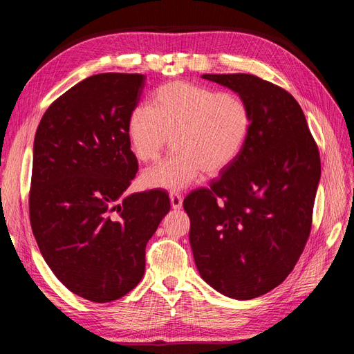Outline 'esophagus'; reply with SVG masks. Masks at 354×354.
Instances as JSON below:
<instances>
[{"label": "esophagus", "instance_id": "obj_1", "mask_svg": "<svg viewBox=\"0 0 354 354\" xmlns=\"http://www.w3.org/2000/svg\"><path fill=\"white\" fill-rule=\"evenodd\" d=\"M169 201H171V207H173L174 209H180L181 207H183V195L177 194V192H171Z\"/></svg>", "mask_w": 354, "mask_h": 354}]
</instances>
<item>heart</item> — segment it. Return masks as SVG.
<instances>
[{
  "label": "heart",
  "instance_id": "obj_1",
  "mask_svg": "<svg viewBox=\"0 0 354 354\" xmlns=\"http://www.w3.org/2000/svg\"><path fill=\"white\" fill-rule=\"evenodd\" d=\"M250 106L236 93L208 85L173 81L160 85L151 103L128 116L127 133L136 158L156 162L169 145L174 153L147 169L142 183L152 189L181 190L202 174L217 176L241 156L251 131Z\"/></svg>",
  "mask_w": 354,
  "mask_h": 354
}]
</instances>
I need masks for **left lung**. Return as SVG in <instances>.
Returning a JSON list of instances; mask_svg holds the SVG:
<instances>
[{
	"label": "left lung",
	"instance_id": "left-lung-1",
	"mask_svg": "<svg viewBox=\"0 0 354 354\" xmlns=\"http://www.w3.org/2000/svg\"><path fill=\"white\" fill-rule=\"evenodd\" d=\"M250 106L241 156L183 202L201 277L223 295L251 299L292 272L312 230L320 156L301 106L250 73H205Z\"/></svg>",
	"mask_w": 354,
	"mask_h": 354
}]
</instances>
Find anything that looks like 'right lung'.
<instances>
[{"instance_id":"obj_1","label":"right lung","mask_w":354,"mask_h":354,"mask_svg":"<svg viewBox=\"0 0 354 354\" xmlns=\"http://www.w3.org/2000/svg\"><path fill=\"white\" fill-rule=\"evenodd\" d=\"M145 81L142 73L85 78L50 104L35 134L32 232L57 279L94 303L142 281L146 245L169 211L162 190L122 196L138 169L127 122Z\"/></svg>"}]
</instances>
